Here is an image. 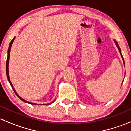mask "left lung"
<instances>
[{
  "label": "left lung",
  "mask_w": 131,
  "mask_h": 131,
  "mask_svg": "<svg viewBox=\"0 0 131 131\" xmlns=\"http://www.w3.org/2000/svg\"><path fill=\"white\" fill-rule=\"evenodd\" d=\"M114 42H115V44H116V46H117V48H118L119 51H120V55H121V56H122V59H123V64H124V66H125V61H124L123 57V56H122V53H121V50H120V47H119V45H118V42H117V41H116L115 39H114Z\"/></svg>",
  "instance_id": "obj_1"
}]
</instances>
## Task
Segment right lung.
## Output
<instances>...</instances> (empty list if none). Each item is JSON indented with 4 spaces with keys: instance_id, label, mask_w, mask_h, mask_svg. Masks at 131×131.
<instances>
[{
    "instance_id": "add662e5",
    "label": "right lung",
    "mask_w": 131,
    "mask_h": 131,
    "mask_svg": "<svg viewBox=\"0 0 131 131\" xmlns=\"http://www.w3.org/2000/svg\"><path fill=\"white\" fill-rule=\"evenodd\" d=\"M16 38V36H14L13 39L12 40H11L10 43H9V48H8V56H7V59H6V76H7V78H8V80L9 84H10L11 88H12L13 89L14 93H16V95H17V96H18V98H20V99L22 100V101H23L25 103H28V104H33V105H50L51 104H52L54 102V100H53V101H51V103H48V104H36V103H31L30 102V101H26V100H25L24 99H23L22 97H20L19 95L17 94V92H16V91L14 89V88H13V84L12 83H11V82L10 81V78H9V68H8V66H9V56H10V51H11V45H12L13 42L14 40Z\"/></svg>"
}]
</instances>
